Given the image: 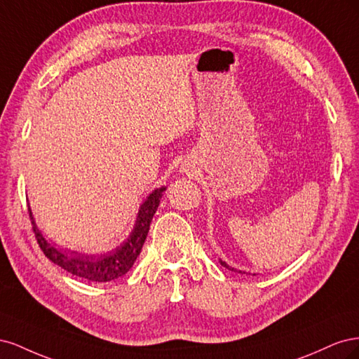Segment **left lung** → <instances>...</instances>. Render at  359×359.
I'll list each match as a JSON object with an SVG mask.
<instances>
[{
	"label": "left lung",
	"instance_id": "obj_1",
	"mask_svg": "<svg viewBox=\"0 0 359 359\" xmlns=\"http://www.w3.org/2000/svg\"><path fill=\"white\" fill-rule=\"evenodd\" d=\"M220 264H222V265H223V266H224V268H227V269H231V271H235V269H233V268H231V266H229V265H227V264H226V262H223V260H220Z\"/></svg>",
	"mask_w": 359,
	"mask_h": 359
}]
</instances>
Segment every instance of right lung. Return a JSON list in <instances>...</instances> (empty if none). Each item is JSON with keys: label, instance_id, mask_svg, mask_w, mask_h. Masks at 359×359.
I'll use <instances>...</instances> for the list:
<instances>
[{"label": "right lung", "instance_id": "right-lung-1", "mask_svg": "<svg viewBox=\"0 0 359 359\" xmlns=\"http://www.w3.org/2000/svg\"><path fill=\"white\" fill-rule=\"evenodd\" d=\"M165 190L166 187H161L149 194L145 202L140 205L132 233H130V236L121 245L106 255H82L78 252H70V250L57 248L55 244L48 243L46 238L41 235L39 227L36 226L31 210H28L32 223V231H34L36 240L39 243V247L41 248V252L53 264H57L73 276H78L90 281H97V283H106V281H112L115 278L123 277L136 262L140 250H142V245L147 240L151 220H153V215L158 208L160 199Z\"/></svg>", "mask_w": 359, "mask_h": 359}]
</instances>
